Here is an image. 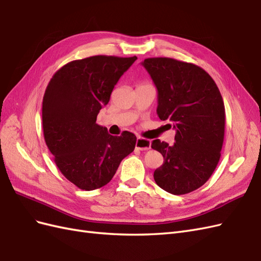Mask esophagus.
Wrapping results in <instances>:
<instances>
[{"label": "esophagus", "mask_w": 261, "mask_h": 261, "mask_svg": "<svg viewBox=\"0 0 261 261\" xmlns=\"http://www.w3.org/2000/svg\"><path fill=\"white\" fill-rule=\"evenodd\" d=\"M150 140L143 138V137H138L136 140V149L139 150H148L150 149Z\"/></svg>", "instance_id": "1"}]
</instances>
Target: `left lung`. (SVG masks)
Returning a JSON list of instances; mask_svg holds the SVG:
<instances>
[{"mask_svg":"<svg viewBox=\"0 0 261 261\" xmlns=\"http://www.w3.org/2000/svg\"><path fill=\"white\" fill-rule=\"evenodd\" d=\"M158 90L156 114L175 129V143L154 139L151 148L163 155L153 177L173 195H184L209 179L221 156L225 109L215 81L201 67L170 58L146 59Z\"/></svg>","mask_w":261,"mask_h":261,"instance_id":"obj_1","label":"left lung"}]
</instances>
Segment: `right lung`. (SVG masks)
<instances>
[{
  "mask_svg": "<svg viewBox=\"0 0 261 261\" xmlns=\"http://www.w3.org/2000/svg\"><path fill=\"white\" fill-rule=\"evenodd\" d=\"M133 58L96 57L67 63L53 75L42 102L45 144L69 181L85 191L107 185L121 161L134 151L136 136H112L97 124L114 86Z\"/></svg>",
  "mask_w": 261,
  "mask_h": 261,
  "instance_id": "1",
  "label": "right lung"
}]
</instances>
